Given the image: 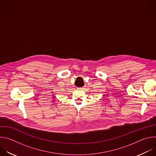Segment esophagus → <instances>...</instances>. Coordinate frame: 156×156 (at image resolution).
Listing matches in <instances>:
<instances>
[{"mask_svg":"<svg viewBox=\"0 0 156 156\" xmlns=\"http://www.w3.org/2000/svg\"><path fill=\"white\" fill-rule=\"evenodd\" d=\"M83 88H84V87H78L77 89L79 90H83Z\"/></svg>","mask_w":156,"mask_h":156,"instance_id":"34e87169","label":"esophagus"}]
</instances>
